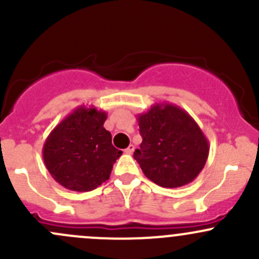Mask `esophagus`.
<instances>
[{"mask_svg": "<svg viewBox=\"0 0 259 259\" xmlns=\"http://www.w3.org/2000/svg\"><path fill=\"white\" fill-rule=\"evenodd\" d=\"M134 149H135V146L133 145V144H130L126 149H125V153H126V154H133V153H134Z\"/></svg>", "mask_w": 259, "mask_h": 259, "instance_id": "1", "label": "esophagus"}]
</instances>
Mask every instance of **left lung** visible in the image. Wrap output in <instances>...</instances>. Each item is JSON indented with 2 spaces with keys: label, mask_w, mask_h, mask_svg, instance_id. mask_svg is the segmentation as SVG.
<instances>
[{
  "label": "left lung",
  "mask_w": 259,
  "mask_h": 259,
  "mask_svg": "<svg viewBox=\"0 0 259 259\" xmlns=\"http://www.w3.org/2000/svg\"><path fill=\"white\" fill-rule=\"evenodd\" d=\"M143 142L134 151L148 179L163 188L189 184L204 168L209 143L199 125L173 104H155L138 115Z\"/></svg>",
  "instance_id": "left-lung-1"
}]
</instances>
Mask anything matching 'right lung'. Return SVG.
Instances as JSON below:
<instances>
[{"mask_svg": "<svg viewBox=\"0 0 259 259\" xmlns=\"http://www.w3.org/2000/svg\"><path fill=\"white\" fill-rule=\"evenodd\" d=\"M105 111L81 105L50 133L42 148L45 165L59 184L74 192H90L109 179L122 154L104 127Z\"/></svg>", "mask_w": 259, "mask_h": 259, "instance_id": "right-lung-1", "label": "right lung"}]
</instances>
